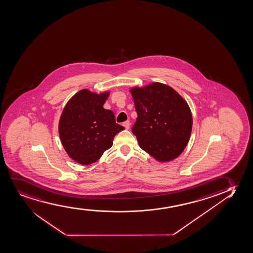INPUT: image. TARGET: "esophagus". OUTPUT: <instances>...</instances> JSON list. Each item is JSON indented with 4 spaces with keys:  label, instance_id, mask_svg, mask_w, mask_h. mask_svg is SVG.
I'll return each mask as SVG.
<instances>
[{
    "label": "esophagus",
    "instance_id": "esophagus-1",
    "mask_svg": "<svg viewBox=\"0 0 253 253\" xmlns=\"http://www.w3.org/2000/svg\"><path fill=\"white\" fill-rule=\"evenodd\" d=\"M123 126H124V127L126 128V129H129L130 128V122H128V121H126V122H124L123 123Z\"/></svg>",
    "mask_w": 253,
    "mask_h": 253
}]
</instances>
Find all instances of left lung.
<instances>
[{"label":"left lung","instance_id":"1","mask_svg":"<svg viewBox=\"0 0 253 253\" xmlns=\"http://www.w3.org/2000/svg\"><path fill=\"white\" fill-rule=\"evenodd\" d=\"M129 91L138 114L131 131L141 149L160 163L176 159L192 133V111L187 102L160 82L131 87Z\"/></svg>","mask_w":253,"mask_h":253}]
</instances>
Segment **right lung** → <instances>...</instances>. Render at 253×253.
Here are the masks:
<instances>
[{
  "label": "right lung",
  "mask_w": 253,
  "mask_h": 253,
  "mask_svg": "<svg viewBox=\"0 0 253 253\" xmlns=\"http://www.w3.org/2000/svg\"><path fill=\"white\" fill-rule=\"evenodd\" d=\"M109 90L97 94L87 89L71 97L62 110L58 131L67 155L76 163H95L125 128L115 123V114L103 105Z\"/></svg>",
  "instance_id": "add662e5"
}]
</instances>
